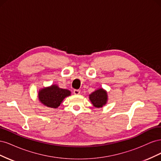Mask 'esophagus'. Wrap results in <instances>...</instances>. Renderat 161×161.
<instances>
[{
	"mask_svg": "<svg viewBox=\"0 0 161 161\" xmlns=\"http://www.w3.org/2000/svg\"><path fill=\"white\" fill-rule=\"evenodd\" d=\"M74 92L75 95H79L80 92V91L79 90V89H75L74 92Z\"/></svg>",
	"mask_w": 161,
	"mask_h": 161,
	"instance_id": "esophagus-1",
	"label": "esophagus"
}]
</instances>
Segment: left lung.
I'll use <instances>...</instances> for the list:
<instances>
[{
    "mask_svg": "<svg viewBox=\"0 0 161 161\" xmlns=\"http://www.w3.org/2000/svg\"><path fill=\"white\" fill-rule=\"evenodd\" d=\"M89 99L95 108H102L108 101L107 92L103 89H100L92 92L89 95Z\"/></svg>",
    "mask_w": 161,
    "mask_h": 161,
    "instance_id": "8db88e82",
    "label": "left lung"
}]
</instances>
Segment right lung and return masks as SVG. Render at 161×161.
Wrapping results in <instances>:
<instances>
[{"label": "right lung", "instance_id": "add662e5", "mask_svg": "<svg viewBox=\"0 0 161 161\" xmlns=\"http://www.w3.org/2000/svg\"><path fill=\"white\" fill-rule=\"evenodd\" d=\"M70 95V91L60 89L56 85H52L39 92V99L47 107L57 108L65 97Z\"/></svg>", "mask_w": 161, "mask_h": 161}]
</instances>
